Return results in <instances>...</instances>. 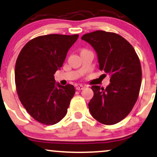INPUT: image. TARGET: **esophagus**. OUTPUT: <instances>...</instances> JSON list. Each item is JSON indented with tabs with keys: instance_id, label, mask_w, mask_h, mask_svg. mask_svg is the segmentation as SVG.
Listing matches in <instances>:
<instances>
[{
	"instance_id": "34e87169",
	"label": "esophagus",
	"mask_w": 157,
	"mask_h": 157,
	"mask_svg": "<svg viewBox=\"0 0 157 157\" xmlns=\"http://www.w3.org/2000/svg\"><path fill=\"white\" fill-rule=\"evenodd\" d=\"M84 88H85V87L83 86H82V85L76 87V90H81L84 89Z\"/></svg>"
}]
</instances>
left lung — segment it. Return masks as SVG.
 I'll return each instance as SVG.
<instances>
[{
	"mask_svg": "<svg viewBox=\"0 0 157 157\" xmlns=\"http://www.w3.org/2000/svg\"><path fill=\"white\" fill-rule=\"evenodd\" d=\"M81 39L93 47L99 69L110 76L106 88L91 86L90 114L101 124H116L129 115L138 97L142 79L138 56L129 41L116 33L97 31Z\"/></svg>",
	"mask_w": 157,
	"mask_h": 157,
	"instance_id": "8db88e82",
	"label": "left lung"
}]
</instances>
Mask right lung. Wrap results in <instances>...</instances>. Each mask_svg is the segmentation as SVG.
Wrapping results in <instances>:
<instances>
[{
	"instance_id": "1",
	"label": "right lung",
	"mask_w": 157,
	"mask_h": 157,
	"mask_svg": "<svg viewBox=\"0 0 157 157\" xmlns=\"http://www.w3.org/2000/svg\"><path fill=\"white\" fill-rule=\"evenodd\" d=\"M79 35L49 34L29 41L15 64L19 99L30 116L45 125H53L67 115L75 87L56 82L54 75L63 66Z\"/></svg>"
}]
</instances>
